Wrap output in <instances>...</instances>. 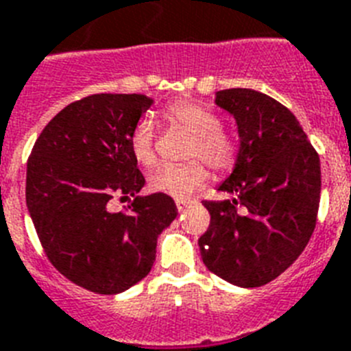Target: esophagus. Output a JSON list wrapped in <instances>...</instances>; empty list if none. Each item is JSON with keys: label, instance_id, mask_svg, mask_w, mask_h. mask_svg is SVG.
<instances>
[{"label": "esophagus", "instance_id": "1", "mask_svg": "<svg viewBox=\"0 0 351 351\" xmlns=\"http://www.w3.org/2000/svg\"><path fill=\"white\" fill-rule=\"evenodd\" d=\"M190 199H176V206H178V210L179 211H182V210H186V206L188 204H190Z\"/></svg>", "mask_w": 351, "mask_h": 351}]
</instances>
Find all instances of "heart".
Listing matches in <instances>:
<instances>
[{
	"label": "heart",
	"instance_id": "1",
	"mask_svg": "<svg viewBox=\"0 0 351 351\" xmlns=\"http://www.w3.org/2000/svg\"><path fill=\"white\" fill-rule=\"evenodd\" d=\"M172 123L192 134L188 147V158H201L215 172H230L239 159V143L233 136L221 129V120L193 100L173 102L167 111ZM154 125L149 118H141L134 125L129 138L130 154L141 167L156 163ZM199 159L181 165H161L149 176V188L152 192L172 197H188L208 179L206 167Z\"/></svg>",
	"mask_w": 351,
	"mask_h": 351
}]
</instances>
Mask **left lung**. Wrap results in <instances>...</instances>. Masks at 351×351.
<instances>
[{
    "label": "left lung",
    "instance_id": "obj_1",
    "mask_svg": "<svg viewBox=\"0 0 351 351\" xmlns=\"http://www.w3.org/2000/svg\"><path fill=\"white\" fill-rule=\"evenodd\" d=\"M215 104L233 114L240 149L219 190L204 201L210 226L199 239L211 273L239 287H262L303 253L321 195L319 156L285 106L254 89H222Z\"/></svg>",
    "mask_w": 351,
    "mask_h": 351
}]
</instances>
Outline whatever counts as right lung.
Here are the masks:
<instances>
[{"instance_id":"right-lung-1","label":"right lung","mask_w":351,"mask_h":351,"mask_svg":"<svg viewBox=\"0 0 351 351\" xmlns=\"http://www.w3.org/2000/svg\"><path fill=\"white\" fill-rule=\"evenodd\" d=\"M152 100L100 93L66 106L37 138L26 165V206L46 256L62 276L97 294L143 280L159 233L178 217L167 193L140 197L143 173L129 138ZM114 196H134L112 212Z\"/></svg>"}]
</instances>
